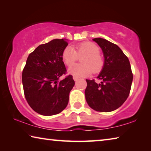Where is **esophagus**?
Returning a JSON list of instances; mask_svg holds the SVG:
<instances>
[{"instance_id":"esophagus-1","label":"esophagus","mask_w":151,"mask_h":151,"mask_svg":"<svg viewBox=\"0 0 151 151\" xmlns=\"http://www.w3.org/2000/svg\"><path fill=\"white\" fill-rule=\"evenodd\" d=\"M73 78L74 81H76L78 79V76H73Z\"/></svg>"}]
</instances>
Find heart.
Listing matches in <instances>:
<instances>
[{
  "mask_svg": "<svg viewBox=\"0 0 151 151\" xmlns=\"http://www.w3.org/2000/svg\"><path fill=\"white\" fill-rule=\"evenodd\" d=\"M99 47L94 43L89 41L83 42L75 46V48L66 47L64 48L61 57L64 63L70 66L81 58V63L74 65L68 69L70 75L85 76L93 73H98L103 69L104 60L102 55L99 52Z\"/></svg>",
  "mask_w": 151,
  "mask_h": 151,
  "instance_id": "1",
  "label": "heart"
}]
</instances>
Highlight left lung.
Masks as SVG:
<instances>
[{"label": "left lung", "instance_id": "8db88e82", "mask_svg": "<svg viewBox=\"0 0 151 151\" xmlns=\"http://www.w3.org/2000/svg\"><path fill=\"white\" fill-rule=\"evenodd\" d=\"M103 50L104 65L97 78L86 79L85 98L89 106L99 112H111L121 106L131 91L133 78L128 57L116 45L101 38L93 39Z\"/></svg>", "mask_w": 151, "mask_h": 151}]
</instances>
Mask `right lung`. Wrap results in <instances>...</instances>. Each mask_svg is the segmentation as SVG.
Here are the masks:
<instances>
[{
    "label": "right lung",
    "instance_id": "right-lung-1",
    "mask_svg": "<svg viewBox=\"0 0 151 151\" xmlns=\"http://www.w3.org/2000/svg\"><path fill=\"white\" fill-rule=\"evenodd\" d=\"M68 45L65 39H54L39 45L29 55L22 70V81L25 99L37 113L51 116L60 113L67 106L75 81L66 69L62 52Z\"/></svg>",
    "mask_w": 151,
    "mask_h": 151
}]
</instances>
